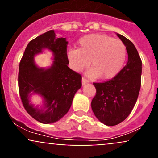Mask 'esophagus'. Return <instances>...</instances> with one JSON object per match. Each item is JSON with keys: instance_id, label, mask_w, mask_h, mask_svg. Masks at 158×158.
<instances>
[{"instance_id": "34e87169", "label": "esophagus", "mask_w": 158, "mask_h": 158, "mask_svg": "<svg viewBox=\"0 0 158 158\" xmlns=\"http://www.w3.org/2000/svg\"><path fill=\"white\" fill-rule=\"evenodd\" d=\"M88 81H88V79H85V78H84V77H82V79H81V83H82V85L86 84V83H88Z\"/></svg>"}]
</instances>
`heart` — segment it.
<instances>
[{
	"label": "heart",
	"mask_w": 158,
	"mask_h": 158,
	"mask_svg": "<svg viewBox=\"0 0 158 158\" xmlns=\"http://www.w3.org/2000/svg\"><path fill=\"white\" fill-rule=\"evenodd\" d=\"M68 57L71 68L77 72L90 69V78L112 79L120 71L126 57V49L119 40L104 34H90L79 40L77 50H70ZM90 64H89V61Z\"/></svg>",
	"instance_id": "1"
}]
</instances>
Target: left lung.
Listing matches in <instances>:
<instances>
[{"label":"left lung","instance_id":"1","mask_svg":"<svg viewBox=\"0 0 158 158\" xmlns=\"http://www.w3.org/2000/svg\"><path fill=\"white\" fill-rule=\"evenodd\" d=\"M126 45L128 62L111 79L94 82L95 97L91 101L94 115L105 125L113 126L124 121L131 114L138 97L141 86L142 61L133 43L117 33Z\"/></svg>","mask_w":158,"mask_h":158}]
</instances>
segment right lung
Listing matches in <instances>:
<instances>
[{
  "label": "right lung",
  "mask_w": 158,
  "mask_h": 158,
  "mask_svg": "<svg viewBox=\"0 0 158 158\" xmlns=\"http://www.w3.org/2000/svg\"><path fill=\"white\" fill-rule=\"evenodd\" d=\"M65 38H56L54 30L45 32L29 42L19 64V89L25 110L39 122L50 124L68 113L76 92L81 87V76L68 68ZM47 48L53 52L54 61L48 69L35 64L34 56ZM41 95L44 106L34 107L28 99L30 93Z\"/></svg>",
  "instance_id": "1"
}]
</instances>
